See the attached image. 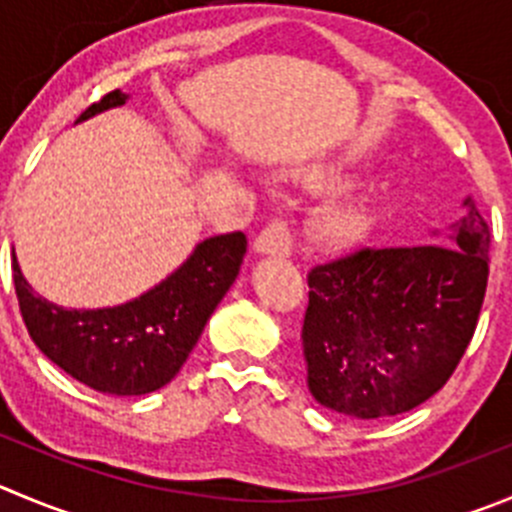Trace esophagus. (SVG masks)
Masks as SVG:
<instances>
[{"instance_id": "34e87169", "label": "esophagus", "mask_w": 512, "mask_h": 512, "mask_svg": "<svg viewBox=\"0 0 512 512\" xmlns=\"http://www.w3.org/2000/svg\"><path fill=\"white\" fill-rule=\"evenodd\" d=\"M253 253L259 256H279L286 259L291 253V231L284 221H274L253 241Z\"/></svg>"}]
</instances>
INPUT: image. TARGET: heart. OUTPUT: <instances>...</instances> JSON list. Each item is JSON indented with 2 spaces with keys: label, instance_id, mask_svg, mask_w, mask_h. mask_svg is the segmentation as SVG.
I'll use <instances>...</instances> for the list:
<instances>
[{
  "label": "heart",
  "instance_id": "obj_1",
  "mask_svg": "<svg viewBox=\"0 0 512 512\" xmlns=\"http://www.w3.org/2000/svg\"><path fill=\"white\" fill-rule=\"evenodd\" d=\"M347 178L339 163H316L291 170V180L306 191H329ZM369 228V208L359 196H344L329 201L314 213L309 223V241L321 251H347Z\"/></svg>",
  "mask_w": 512,
  "mask_h": 512
}]
</instances>
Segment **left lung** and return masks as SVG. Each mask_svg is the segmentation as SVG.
<instances>
[{
	"label": "left lung",
	"instance_id": "1",
	"mask_svg": "<svg viewBox=\"0 0 512 512\" xmlns=\"http://www.w3.org/2000/svg\"><path fill=\"white\" fill-rule=\"evenodd\" d=\"M462 208L452 246L362 248L311 271L301 349L319 405L377 420L415 410L450 379L488 286L490 228L470 196Z\"/></svg>",
	"mask_w": 512,
	"mask_h": 512
}]
</instances>
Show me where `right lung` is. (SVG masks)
I'll list each match as a JSON object with an SVG mask.
<instances>
[{"label":"right lung","instance_id":"add662e5","mask_svg":"<svg viewBox=\"0 0 512 512\" xmlns=\"http://www.w3.org/2000/svg\"><path fill=\"white\" fill-rule=\"evenodd\" d=\"M128 92H107L77 123L123 107ZM246 253L241 231L198 243L183 264L145 294L102 309H65L29 286L12 253L14 289L32 342L87 387L138 397L165 387L196 347L203 326L236 281Z\"/></svg>","mask_w":512,"mask_h":512}]
</instances>
